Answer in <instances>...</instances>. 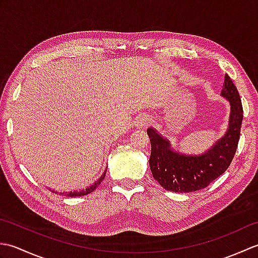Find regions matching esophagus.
I'll use <instances>...</instances> for the list:
<instances>
[{"mask_svg": "<svg viewBox=\"0 0 258 258\" xmlns=\"http://www.w3.org/2000/svg\"><path fill=\"white\" fill-rule=\"evenodd\" d=\"M147 123H149V117H147L144 114L139 115V116L135 119V125L138 126V127H143V126L147 125Z\"/></svg>", "mask_w": 258, "mask_h": 258, "instance_id": "1", "label": "esophagus"}]
</instances>
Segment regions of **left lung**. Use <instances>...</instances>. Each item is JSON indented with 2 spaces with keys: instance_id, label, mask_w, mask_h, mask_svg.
<instances>
[{
  "instance_id": "left-lung-1",
  "label": "left lung",
  "mask_w": 258,
  "mask_h": 258,
  "mask_svg": "<svg viewBox=\"0 0 258 258\" xmlns=\"http://www.w3.org/2000/svg\"><path fill=\"white\" fill-rule=\"evenodd\" d=\"M222 95L231 104L226 134L203 154L189 155L173 150L169 142L154 128H147L151 141L150 167L162 187L176 193H189L210 185L226 171L236 153L243 120L239 93L228 74L224 79Z\"/></svg>"
}]
</instances>
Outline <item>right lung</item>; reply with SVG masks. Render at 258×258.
Returning a JSON list of instances; mask_svg holds the SVG:
<instances>
[{"instance_id": "add662e5", "label": "right lung", "mask_w": 258, "mask_h": 258, "mask_svg": "<svg viewBox=\"0 0 258 258\" xmlns=\"http://www.w3.org/2000/svg\"><path fill=\"white\" fill-rule=\"evenodd\" d=\"M105 173H106V171L103 173V175L102 176L100 177V178H97L94 183L93 184H91V185H89L87 186L86 188H83V189H79V190H72V191H69V193H59V195H65V196H71V197H73V196H83V195H87V194H90V193H92L93 190H94L98 185L101 184V182L102 180L104 179V177H105ZM53 193H54V190H52Z\"/></svg>"}]
</instances>
